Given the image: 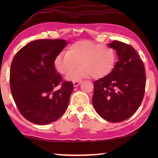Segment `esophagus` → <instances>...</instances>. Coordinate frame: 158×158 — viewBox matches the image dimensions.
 <instances>
[{
    "mask_svg": "<svg viewBox=\"0 0 158 158\" xmlns=\"http://www.w3.org/2000/svg\"><path fill=\"white\" fill-rule=\"evenodd\" d=\"M81 81H74L73 82V86H74V87H77V86H78L81 83Z\"/></svg>",
    "mask_w": 158,
    "mask_h": 158,
    "instance_id": "obj_1",
    "label": "esophagus"
}]
</instances>
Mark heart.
I'll use <instances>...</instances> for the list:
<instances>
[{
	"mask_svg": "<svg viewBox=\"0 0 158 158\" xmlns=\"http://www.w3.org/2000/svg\"><path fill=\"white\" fill-rule=\"evenodd\" d=\"M116 62V54L111 47L80 40L70 44L67 52L58 54L53 63L60 74L66 75L69 73L66 78L75 81L90 76L95 79L106 77L113 71ZM79 63L82 67L73 71Z\"/></svg>",
	"mask_w": 158,
	"mask_h": 158,
	"instance_id": "1",
	"label": "heart"
}]
</instances>
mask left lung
<instances>
[{"mask_svg":"<svg viewBox=\"0 0 158 158\" xmlns=\"http://www.w3.org/2000/svg\"><path fill=\"white\" fill-rule=\"evenodd\" d=\"M108 45L116 51L118 60L109 75L94 83L92 102L103 118L120 122L131 117L142 103L145 90V70L131 45L118 41Z\"/></svg>","mask_w":158,"mask_h":158,"instance_id":"8db88e82","label":"left lung"}]
</instances>
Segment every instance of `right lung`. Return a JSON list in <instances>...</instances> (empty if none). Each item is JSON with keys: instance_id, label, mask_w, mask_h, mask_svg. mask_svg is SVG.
Listing matches in <instances>:
<instances>
[{"instance_id": "add662e5", "label": "right lung", "mask_w": 158, "mask_h": 158, "mask_svg": "<svg viewBox=\"0 0 158 158\" xmlns=\"http://www.w3.org/2000/svg\"><path fill=\"white\" fill-rule=\"evenodd\" d=\"M67 45L64 40H38L28 43L14 56L10 88L19 111L29 122L45 125L55 122L68 106L71 82L54 67V60ZM59 85V90L55 88Z\"/></svg>"}]
</instances>
